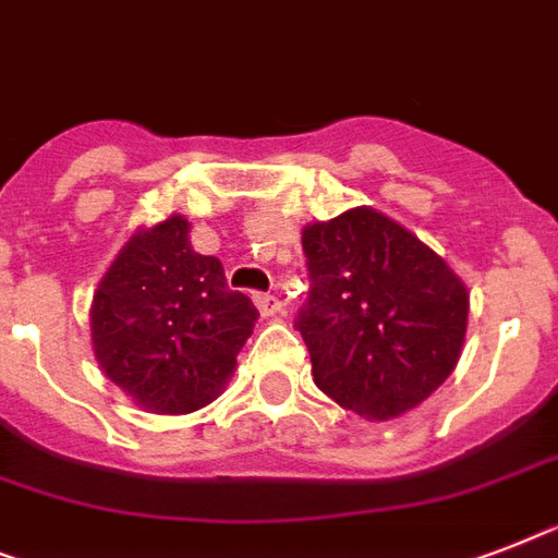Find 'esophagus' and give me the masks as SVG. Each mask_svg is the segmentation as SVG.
<instances>
[{
    "label": "esophagus",
    "instance_id": "esophagus-1",
    "mask_svg": "<svg viewBox=\"0 0 558 558\" xmlns=\"http://www.w3.org/2000/svg\"><path fill=\"white\" fill-rule=\"evenodd\" d=\"M255 306H257V312L264 315V318H275V315H280V312H283V303H280L275 294H264V292L255 294Z\"/></svg>",
    "mask_w": 558,
    "mask_h": 558
}]
</instances>
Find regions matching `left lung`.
<instances>
[{
	"label": "left lung",
	"mask_w": 558,
	"mask_h": 558,
	"mask_svg": "<svg viewBox=\"0 0 558 558\" xmlns=\"http://www.w3.org/2000/svg\"><path fill=\"white\" fill-rule=\"evenodd\" d=\"M301 240L312 283L298 329L315 384L366 421L415 410L459 364L470 312L464 280L369 206L310 223Z\"/></svg>",
	"instance_id": "8db88e82"
}]
</instances>
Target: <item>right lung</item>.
<instances>
[{
    "label": "right lung",
    "instance_id": "add662e5",
    "mask_svg": "<svg viewBox=\"0 0 558 558\" xmlns=\"http://www.w3.org/2000/svg\"><path fill=\"white\" fill-rule=\"evenodd\" d=\"M189 232L183 215L137 229L90 301L99 369L157 415L211 404L257 320L255 303L229 289L217 257L194 252Z\"/></svg>",
    "mask_w": 558,
    "mask_h": 558
}]
</instances>
